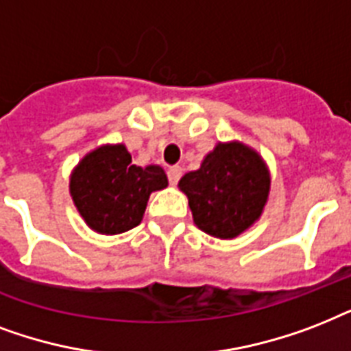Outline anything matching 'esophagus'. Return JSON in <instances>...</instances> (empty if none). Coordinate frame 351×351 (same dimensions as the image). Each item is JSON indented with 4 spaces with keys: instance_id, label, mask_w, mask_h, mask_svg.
<instances>
[{
    "instance_id": "1",
    "label": "esophagus",
    "mask_w": 351,
    "mask_h": 351,
    "mask_svg": "<svg viewBox=\"0 0 351 351\" xmlns=\"http://www.w3.org/2000/svg\"><path fill=\"white\" fill-rule=\"evenodd\" d=\"M168 181H170V184H178V181L181 179V176H183V170L179 167H170L168 168Z\"/></svg>"
}]
</instances>
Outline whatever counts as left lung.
<instances>
[{
	"instance_id": "1",
	"label": "left lung",
	"mask_w": 351,
	"mask_h": 351,
	"mask_svg": "<svg viewBox=\"0 0 351 351\" xmlns=\"http://www.w3.org/2000/svg\"><path fill=\"white\" fill-rule=\"evenodd\" d=\"M269 172L256 152L240 145H218L199 170L184 173L179 186L189 197L194 223L216 238H236L263 210Z\"/></svg>"
}]
</instances>
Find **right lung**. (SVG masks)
Listing matches in <instances>:
<instances>
[{
    "instance_id": "add662e5",
    "label": "right lung",
    "mask_w": 351,
    "mask_h": 351,
    "mask_svg": "<svg viewBox=\"0 0 351 351\" xmlns=\"http://www.w3.org/2000/svg\"><path fill=\"white\" fill-rule=\"evenodd\" d=\"M168 184L161 167H135L126 146H102L71 176V195L86 223L100 234H121L141 223L152 192Z\"/></svg>"
}]
</instances>
